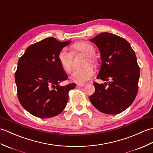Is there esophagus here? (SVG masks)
Listing matches in <instances>:
<instances>
[{"label":"esophagus","mask_w":153,"mask_h":153,"mask_svg":"<svg viewBox=\"0 0 153 153\" xmlns=\"http://www.w3.org/2000/svg\"><path fill=\"white\" fill-rule=\"evenodd\" d=\"M84 84H83V83H77V85H76V87H83L84 86Z\"/></svg>","instance_id":"obj_1"}]
</instances>
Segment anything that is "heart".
Here are the masks:
<instances>
[{
  "mask_svg": "<svg viewBox=\"0 0 153 153\" xmlns=\"http://www.w3.org/2000/svg\"><path fill=\"white\" fill-rule=\"evenodd\" d=\"M74 53L81 52L87 56L85 66L89 65L97 67L98 65V60L94 56L95 49L89 42L85 41L77 42L72 45ZM59 61L60 66L66 72H70L72 67V53L66 48H62L59 53ZM94 75V70L90 66H87L83 68L76 69L72 72L70 77V80L77 83H83L90 79Z\"/></svg>",
  "mask_w": 153,
  "mask_h": 153,
  "instance_id": "b5f03b06",
  "label": "heart"
}]
</instances>
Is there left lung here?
I'll return each mask as SVG.
<instances>
[{"instance_id": "obj_1", "label": "left lung", "mask_w": 153, "mask_h": 153, "mask_svg": "<svg viewBox=\"0 0 153 153\" xmlns=\"http://www.w3.org/2000/svg\"><path fill=\"white\" fill-rule=\"evenodd\" d=\"M90 41L97 46L101 55L97 79L106 81L93 83L95 92L90 101L102 113L119 114L132 104L138 91L140 69L136 54L125 39L115 34L102 33Z\"/></svg>"}]
</instances>
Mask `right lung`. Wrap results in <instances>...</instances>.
Listing matches in <instances>:
<instances>
[{"mask_svg":"<svg viewBox=\"0 0 153 153\" xmlns=\"http://www.w3.org/2000/svg\"><path fill=\"white\" fill-rule=\"evenodd\" d=\"M70 41L47 38L27 48L20 57L15 73L17 97L21 105L39 118L58 115L65 108L68 93L75 83L60 86L68 79L58 55Z\"/></svg>","mask_w":153,"mask_h":153,"instance_id":"right-lung-1","label":"right lung"}]
</instances>
